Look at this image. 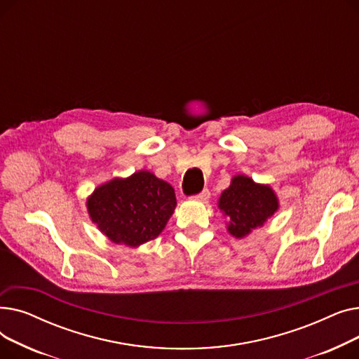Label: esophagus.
<instances>
[{
    "instance_id": "1",
    "label": "esophagus",
    "mask_w": 359,
    "mask_h": 359,
    "mask_svg": "<svg viewBox=\"0 0 359 359\" xmlns=\"http://www.w3.org/2000/svg\"><path fill=\"white\" fill-rule=\"evenodd\" d=\"M210 196H211L210 191H208V189H203L201 194L195 195L194 198H195L196 201H202V202H205V201H208V199H210Z\"/></svg>"
}]
</instances>
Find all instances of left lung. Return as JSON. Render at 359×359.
<instances>
[{
  "mask_svg": "<svg viewBox=\"0 0 359 359\" xmlns=\"http://www.w3.org/2000/svg\"><path fill=\"white\" fill-rule=\"evenodd\" d=\"M218 208L229 218V233L236 238H243L252 230L262 227L278 211L279 202L271 186L259 184L248 176L237 175L221 194Z\"/></svg>",
  "mask_w": 359,
  "mask_h": 359,
  "instance_id": "left-lung-1",
  "label": "left lung"
}]
</instances>
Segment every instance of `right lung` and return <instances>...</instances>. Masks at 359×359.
<instances>
[{"mask_svg": "<svg viewBox=\"0 0 359 359\" xmlns=\"http://www.w3.org/2000/svg\"><path fill=\"white\" fill-rule=\"evenodd\" d=\"M175 189L147 170L111 179L87 199V211L113 243L138 248L154 240L176 208Z\"/></svg>", "mask_w": 359, "mask_h": 359, "instance_id": "add662e5", "label": "right lung"}]
</instances>
